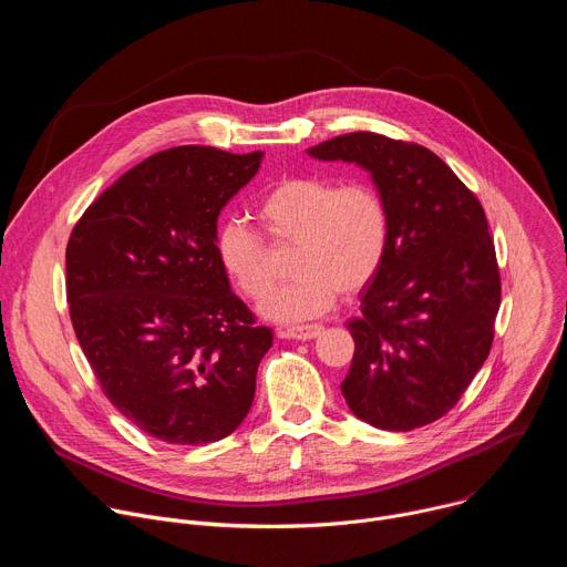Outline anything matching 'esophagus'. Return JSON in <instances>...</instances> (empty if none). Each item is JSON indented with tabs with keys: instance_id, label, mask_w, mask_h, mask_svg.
Returning <instances> with one entry per match:
<instances>
[{
	"instance_id": "34e87169",
	"label": "esophagus",
	"mask_w": 567,
	"mask_h": 567,
	"mask_svg": "<svg viewBox=\"0 0 567 567\" xmlns=\"http://www.w3.org/2000/svg\"><path fill=\"white\" fill-rule=\"evenodd\" d=\"M320 332H322V326H318V322H307V326H289V328H285V334L289 339H296V341L316 339Z\"/></svg>"
}]
</instances>
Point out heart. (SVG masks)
Returning <instances> with one entry per match:
<instances>
[{"label": "heart", "mask_w": 567, "mask_h": 567, "mask_svg": "<svg viewBox=\"0 0 567 567\" xmlns=\"http://www.w3.org/2000/svg\"><path fill=\"white\" fill-rule=\"evenodd\" d=\"M265 233L278 249L293 247L296 278L274 291L262 311L278 320H305L330 309L337 296L363 291L381 271L390 249V210L377 186L326 175L276 182L258 204ZM221 269L251 300L276 282L274 254L262 233L226 219L215 235Z\"/></svg>", "instance_id": "b5f03b06"}]
</instances>
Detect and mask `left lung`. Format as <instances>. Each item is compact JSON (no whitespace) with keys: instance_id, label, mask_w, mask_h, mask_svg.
I'll return each instance as SVG.
<instances>
[{"instance_id":"left-lung-1","label":"left lung","mask_w":567,"mask_h":567,"mask_svg":"<svg viewBox=\"0 0 567 567\" xmlns=\"http://www.w3.org/2000/svg\"><path fill=\"white\" fill-rule=\"evenodd\" d=\"M354 161L390 210V249L348 320L350 411L383 431L444 417L489 357L501 307L494 237L477 197L429 147L350 132L309 150Z\"/></svg>"}]
</instances>
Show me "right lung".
<instances>
[{
  "label": "right lung",
  "instance_id": "right-lung-1",
  "mask_svg": "<svg viewBox=\"0 0 567 567\" xmlns=\"http://www.w3.org/2000/svg\"><path fill=\"white\" fill-rule=\"evenodd\" d=\"M262 152L161 150L105 188L66 245L73 332L103 394L150 437L197 446L247 417L269 328L228 285L217 215Z\"/></svg>",
  "mask_w": 567,
  "mask_h": 567
}]
</instances>
